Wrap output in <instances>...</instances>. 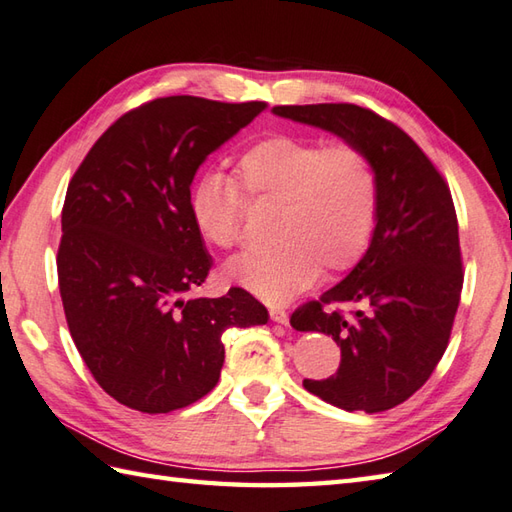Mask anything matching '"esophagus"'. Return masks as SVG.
<instances>
[{"label":"esophagus","instance_id":"esophagus-1","mask_svg":"<svg viewBox=\"0 0 512 512\" xmlns=\"http://www.w3.org/2000/svg\"><path fill=\"white\" fill-rule=\"evenodd\" d=\"M269 318L278 322V325H287L289 322V314L283 307H269Z\"/></svg>","mask_w":512,"mask_h":512}]
</instances>
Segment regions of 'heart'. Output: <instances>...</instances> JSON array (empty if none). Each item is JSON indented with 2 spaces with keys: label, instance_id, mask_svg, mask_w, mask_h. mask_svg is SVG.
Listing matches in <instances>:
<instances>
[{
  "label": "heart",
  "instance_id": "b5f03b06",
  "mask_svg": "<svg viewBox=\"0 0 512 512\" xmlns=\"http://www.w3.org/2000/svg\"><path fill=\"white\" fill-rule=\"evenodd\" d=\"M249 203L278 205L269 252H245L227 267L236 285L285 302L318 278L344 274L367 254L378 223L380 176L360 145H327L271 134L236 156L232 179L207 174L190 192V216L205 243L232 249Z\"/></svg>",
  "mask_w": 512,
  "mask_h": 512
}]
</instances>
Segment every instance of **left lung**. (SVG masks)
<instances>
[{"mask_svg":"<svg viewBox=\"0 0 512 512\" xmlns=\"http://www.w3.org/2000/svg\"><path fill=\"white\" fill-rule=\"evenodd\" d=\"M278 117L338 134L367 152L380 176L378 223L351 274L291 314L298 331L338 342L340 367L302 387L344 411L380 413L431 378L462 296V249L451 190L393 121L353 103L276 106ZM344 301L363 309L344 315Z\"/></svg>","mask_w":512,"mask_h":512,"instance_id":"obj_1","label":"left lung"}]
</instances>
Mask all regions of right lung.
<instances>
[{"label": "right lung", "instance_id": "right-lung-1", "mask_svg": "<svg viewBox=\"0 0 512 512\" xmlns=\"http://www.w3.org/2000/svg\"><path fill=\"white\" fill-rule=\"evenodd\" d=\"M265 108L152 99L114 121L68 183L57 276L70 336L99 387L134 411L201 400L221 375L225 329L269 318L241 287L181 300L212 269L190 216L194 174Z\"/></svg>", "mask_w": 512, "mask_h": 512}]
</instances>
